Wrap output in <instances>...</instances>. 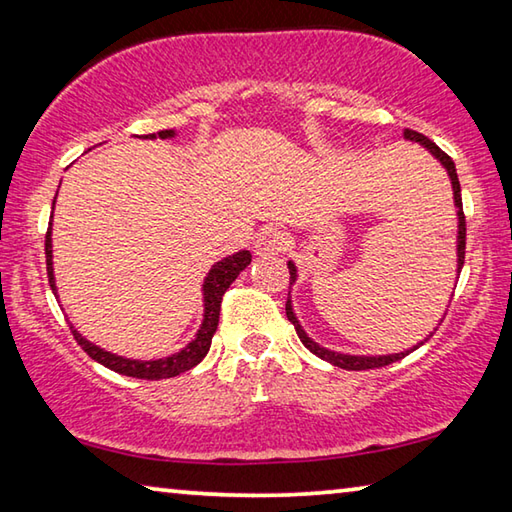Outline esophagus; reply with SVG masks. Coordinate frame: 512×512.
Returning <instances> with one entry per match:
<instances>
[{"instance_id":"obj_1","label":"esophagus","mask_w":512,"mask_h":512,"mask_svg":"<svg viewBox=\"0 0 512 512\" xmlns=\"http://www.w3.org/2000/svg\"><path fill=\"white\" fill-rule=\"evenodd\" d=\"M284 248H287V235H284V230L277 228V225H266L255 239L257 255H280Z\"/></svg>"}]
</instances>
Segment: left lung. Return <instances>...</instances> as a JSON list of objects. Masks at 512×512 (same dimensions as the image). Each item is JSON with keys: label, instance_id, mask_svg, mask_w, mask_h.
Instances as JSON below:
<instances>
[{"label": "left lung", "instance_id": "left-lung-1", "mask_svg": "<svg viewBox=\"0 0 512 512\" xmlns=\"http://www.w3.org/2000/svg\"><path fill=\"white\" fill-rule=\"evenodd\" d=\"M404 137L406 140H413V142H420L422 146H427V149L436 155V158L443 162V167L447 169L449 178H452V187H454V201H456V207H458V275H461V268L465 264V214H463V198H461V183H458V176H456V167H454V160L449 158V155L440 149V146L436 142H431L429 137H424L422 133L418 131H411V128H406L404 131ZM289 275L291 280L289 284H293V280H296V266H293L289 262ZM287 318L293 323V327H296V334L300 336L302 345L309 352H314L316 357H320L323 361H329L332 366L336 368H343V370H372V368H384V366H391V363L404 359L406 354L409 352H400V354H388V357H350V354H339V352H329L325 348H320L318 343H314L309 339V336L305 334V329L300 327L296 314H293L291 309V300L287 298ZM415 350V348H413Z\"/></svg>", "mask_w": 512, "mask_h": 512}]
</instances>
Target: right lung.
I'll return each mask as SVG.
<instances>
[{
    "instance_id": "obj_1",
    "label": "right lung",
    "mask_w": 512,
    "mask_h": 512,
    "mask_svg": "<svg viewBox=\"0 0 512 512\" xmlns=\"http://www.w3.org/2000/svg\"><path fill=\"white\" fill-rule=\"evenodd\" d=\"M142 137H160V140H167V137H173V131H160L158 135H142ZM56 203V198H54ZM45 255H47V277H49V287L56 293V284H54V266H51V221L47 228V237H45ZM253 255L248 250H241L237 255H230L216 262L212 266V271L207 273L205 284H203V296H205V316H203V325L198 329L196 339L187 345L185 350H180L176 354H171L167 359H158V361H135V359H124L117 357V354H110L106 350L97 348L90 341H85L83 336L76 332L72 327V334L76 343L90 354L94 361H99L101 366H106L110 370L119 372V375L126 377H135V379H167V377H176L180 372H185L189 368H194L196 363H201L205 359L207 350L212 345V336L216 332V325H219V314H221V300L223 293L228 291L232 282L237 280V275L244 271V268L250 264Z\"/></svg>"
}]
</instances>
